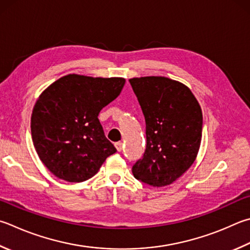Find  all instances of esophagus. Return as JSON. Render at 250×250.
Returning <instances> with one entry per match:
<instances>
[{
  "label": "esophagus",
  "mask_w": 250,
  "mask_h": 250,
  "mask_svg": "<svg viewBox=\"0 0 250 250\" xmlns=\"http://www.w3.org/2000/svg\"><path fill=\"white\" fill-rule=\"evenodd\" d=\"M115 146H116L118 152H121L122 147H124V143H122V142H117V143H115Z\"/></svg>",
  "instance_id": "obj_1"
}]
</instances>
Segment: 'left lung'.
<instances>
[{
  "mask_svg": "<svg viewBox=\"0 0 250 250\" xmlns=\"http://www.w3.org/2000/svg\"><path fill=\"white\" fill-rule=\"evenodd\" d=\"M145 118L146 148L133 165L135 178L170 185L193 164L202 138V111L187 86L164 76L129 80Z\"/></svg>",
  "mask_w": 250,
  "mask_h": 250,
  "instance_id": "left-lung-1",
  "label": "left lung"
}]
</instances>
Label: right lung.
<instances>
[{
  "label": "right lung",
  "instance_id": "right-lung-1",
  "mask_svg": "<svg viewBox=\"0 0 250 250\" xmlns=\"http://www.w3.org/2000/svg\"><path fill=\"white\" fill-rule=\"evenodd\" d=\"M125 83L122 78L69 74L42 93L31 113V138L40 161L54 176L85 181L117 152L98 115L119 96Z\"/></svg>",
  "mask_w": 250,
  "mask_h": 250
}]
</instances>
